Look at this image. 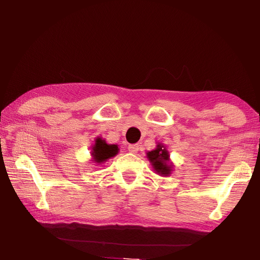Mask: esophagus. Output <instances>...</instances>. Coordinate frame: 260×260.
Here are the masks:
<instances>
[{
  "mask_svg": "<svg viewBox=\"0 0 260 260\" xmlns=\"http://www.w3.org/2000/svg\"><path fill=\"white\" fill-rule=\"evenodd\" d=\"M128 151L132 152V153H136L139 151V146H138V144H129Z\"/></svg>",
  "mask_w": 260,
  "mask_h": 260,
  "instance_id": "34e87169",
  "label": "esophagus"
}]
</instances>
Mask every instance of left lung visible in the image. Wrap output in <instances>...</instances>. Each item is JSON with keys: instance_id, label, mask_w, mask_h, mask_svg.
Returning a JSON list of instances; mask_svg holds the SVG:
<instances>
[{"instance_id": "obj_1", "label": "left lung", "mask_w": 260, "mask_h": 260, "mask_svg": "<svg viewBox=\"0 0 260 260\" xmlns=\"http://www.w3.org/2000/svg\"><path fill=\"white\" fill-rule=\"evenodd\" d=\"M147 158L151 162L153 170L161 177L171 174L173 165L170 162L169 151L166 150V148L162 144L158 143L155 150H151L147 153Z\"/></svg>"}]
</instances>
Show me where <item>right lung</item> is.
<instances>
[{"label":"right lung","mask_w":260,"mask_h":260,"mask_svg":"<svg viewBox=\"0 0 260 260\" xmlns=\"http://www.w3.org/2000/svg\"><path fill=\"white\" fill-rule=\"evenodd\" d=\"M119 151L117 144H108L105 140L98 138L95 140V144L91 150V156H93V161L96 164H103L111 157H114Z\"/></svg>","instance_id":"right-lung-1"}]
</instances>
